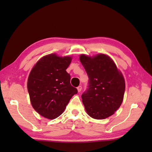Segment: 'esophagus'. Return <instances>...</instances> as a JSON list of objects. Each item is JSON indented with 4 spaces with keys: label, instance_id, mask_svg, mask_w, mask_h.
<instances>
[{
    "label": "esophagus",
    "instance_id": "obj_1",
    "mask_svg": "<svg viewBox=\"0 0 152 152\" xmlns=\"http://www.w3.org/2000/svg\"><path fill=\"white\" fill-rule=\"evenodd\" d=\"M77 90H78V92H80L81 90H82V86H79V87H77Z\"/></svg>",
    "mask_w": 152,
    "mask_h": 152
}]
</instances>
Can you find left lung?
I'll use <instances>...</instances> for the list:
<instances>
[{
    "instance_id": "1",
    "label": "left lung",
    "mask_w": 152,
    "mask_h": 152,
    "mask_svg": "<svg viewBox=\"0 0 152 152\" xmlns=\"http://www.w3.org/2000/svg\"><path fill=\"white\" fill-rule=\"evenodd\" d=\"M80 61L89 77V86L82 94L86 111L95 119H104L116 112L122 103L126 84L121 71L108 56L82 54Z\"/></svg>"
}]
</instances>
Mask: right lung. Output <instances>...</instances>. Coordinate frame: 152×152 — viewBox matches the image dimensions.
<instances>
[{
    "label": "right lung",
    "instance_id": "right-lung-1",
    "mask_svg": "<svg viewBox=\"0 0 152 152\" xmlns=\"http://www.w3.org/2000/svg\"><path fill=\"white\" fill-rule=\"evenodd\" d=\"M71 61L70 56L50 54L40 58L30 73L27 88L31 104L45 118L52 120L58 117L77 93L66 71Z\"/></svg>",
    "mask_w": 152,
    "mask_h": 152
}]
</instances>
